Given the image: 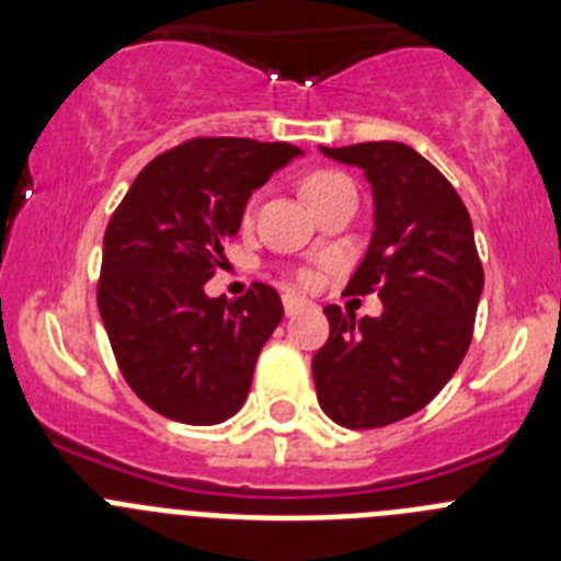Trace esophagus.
<instances>
[{
    "instance_id": "34e87169",
    "label": "esophagus",
    "mask_w": 561,
    "mask_h": 561,
    "mask_svg": "<svg viewBox=\"0 0 561 561\" xmlns=\"http://www.w3.org/2000/svg\"><path fill=\"white\" fill-rule=\"evenodd\" d=\"M309 304V300H306V297H300V295H295V291H289V295H284V309H286V314H297V311L304 309V306Z\"/></svg>"
}]
</instances>
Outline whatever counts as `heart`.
Wrapping results in <instances>:
<instances>
[{"instance_id": "b5f03b06", "label": "heart", "mask_w": 561, "mask_h": 561, "mask_svg": "<svg viewBox=\"0 0 561 561\" xmlns=\"http://www.w3.org/2000/svg\"><path fill=\"white\" fill-rule=\"evenodd\" d=\"M342 187H351L348 176H342L336 171H314L304 180V193L311 205H317L320 199L331 196V193L342 191Z\"/></svg>"}]
</instances>
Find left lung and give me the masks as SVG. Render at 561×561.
Wrapping results in <instances>:
<instances>
[{"label":"left lung","instance_id":"8db88e82","mask_svg":"<svg viewBox=\"0 0 561 561\" xmlns=\"http://www.w3.org/2000/svg\"><path fill=\"white\" fill-rule=\"evenodd\" d=\"M320 151L365 171L374 236L348 291L379 289V317L325 306L331 334L311 359L317 401L340 427L374 430L427 408L472 342L483 266L469 210L447 176L404 142Z\"/></svg>","mask_w":561,"mask_h":561}]
</instances>
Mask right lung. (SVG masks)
Returning a JSON list of instances; mask_svg holds the SVG:
<instances>
[{"label": "right lung", "instance_id": "add662e5", "mask_svg": "<svg viewBox=\"0 0 561 561\" xmlns=\"http://www.w3.org/2000/svg\"><path fill=\"white\" fill-rule=\"evenodd\" d=\"M289 142L199 137L148 162L103 236L98 309L128 388L160 415L210 427L244 408L284 317L272 286L207 297L252 191L300 157Z\"/></svg>", "mask_w": 561, "mask_h": 561}]
</instances>
